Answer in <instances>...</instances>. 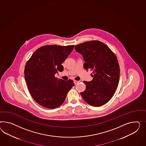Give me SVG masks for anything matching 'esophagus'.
Instances as JSON below:
<instances>
[{
	"mask_svg": "<svg viewBox=\"0 0 146 146\" xmlns=\"http://www.w3.org/2000/svg\"><path fill=\"white\" fill-rule=\"evenodd\" d=\"M79 82H80L79 81H75V80L74 81V83H75V84H76L77 83H79Z\"/></svg>",
	"mask_w": 146,
	"mask_h": 146,
	"instance_id": "obj_1",
	"label": "esophagus"
}]
</instances>
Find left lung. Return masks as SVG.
<instances>
[{
  "label": "left lung",
  "instance_id": "obj_1",
  "mask_svg": "<svg viewBox=\"0 0 146 146\" xmlns=\"http://www.w3.org/2000/svg\"><path fill=\"white\" fill-rule=\"evenodd\" d=\"M75 49L83 56L84 68L92 71V80L83 81L86 88L80 94L89 105L101 106L112 98L118 86L119 66L117 57L110 48L99 41L80 43L75 46Z\"/></svg>",
  "mask_w": 146,
  "mask_h": 146
}]
</instances>
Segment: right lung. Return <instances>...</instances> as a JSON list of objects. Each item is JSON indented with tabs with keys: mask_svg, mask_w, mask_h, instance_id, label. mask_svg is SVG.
<instances>
[{
	"mask_svg": "<svg viewBox=\"0 0 146 146\" xmlns=\"http://www.w3.org/2000/svg\"><path fill=\"white\" fill-rule=\"evenodd\" d=\"M74 47L47 45L39 48L32 55L24 69V77L32 98L41 106L54 109L64 102L67 92L74 86L73 81L55 77L63 71L62 64Z\"/></svg>",
	"mask_w": 146,
	"mask_h": 146,
	"instance_id": "obj_1",
	"label": "right lung"
}]
</instances>
